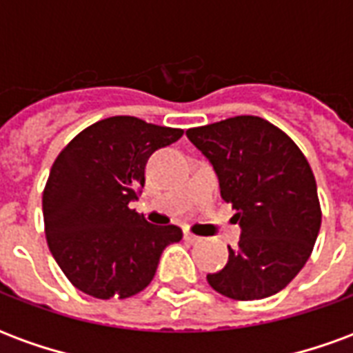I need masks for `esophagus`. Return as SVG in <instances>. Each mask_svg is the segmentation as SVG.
I'll use <instances>...</instances> for the list:
<instances>
[{
	"instance_id": "obj_1",
	"label": "esophagus",
	"mask_w": 353,
	"mask_h": 353,
	"mask_svg": "<svg viewBox=\"0 0 353 353\" xmlns=\"http://www.w3.org/2000/svg\"><path fill=\"white\" fill-rule=\"evenodd\" d=\"M185 240H187V242H199L200 240V236H196V234H192V232H189V230H185Z\"/></svg>"
}]
</instances>
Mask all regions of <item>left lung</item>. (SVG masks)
<instances>
[{"label":"left lung","mask_w":353,"mask_h":353,"mask_svg":"<svg viewBox=\"0 0 353 353\" xmlns=\"http://www.w3.org/2000/svg\"><path fill=\"white\" fill-rule=\"evenodd\" d=\"M187 138L212 162L223 200L236 210L238 248L208 283L236 301L278 293L310 257L319 225L318 187L308 161L285 132L240 115L191 128Z\"/></svg>","instance_id":"obj_1"}]
</instances>
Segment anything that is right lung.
Returning <instances> with one entry per match:
<instances>
[{"label":"right lung","mask_w":353,"mask_h":353,"mask_svg":"<svg viewBox=\"0 0 353 353\" xmlns=\"http://www.w3.org/2000/svg\"><path fill=\"white\" fill-rule=\"evenodd\" d=\"M183 136L136 117L94 123L58 154L43 192L49 250L75 288L96 299H126L153 280L176 225H151L132 210L149 157Z\"/></svg>","instance_id":"right-lung-1"}]
</instances>
